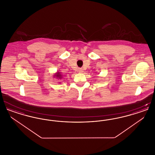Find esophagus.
I'll return each mask as SVG.
<instances>
[{"label":"esophagus","instance_id":"esophagus-1","mask_svg":"<svg viewBox=\"0 0 155 155\" xmlns=\"http://www.w3.org/2000/svg\"><path fill=\"white\" fill-rule=\"evenodd\" d=\"M78 71H79V73H82V72H83V70H82V68H79V69H78Z\"/></svg>","mask_w":155,"mask_h":155}]
</instances>
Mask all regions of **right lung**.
Wrapping results in <instances>:
<instances>
[{
	"label": "right lung",
	"mask_w": 155,
	"mask_h": 155,
	"mask_svg": "<svg viewBox=\"0 0 155 155\" xmlns=\"http://www.w3.org/2000/svg\"><path fill=\"white\" fill-rule=\"evenodd\" d=\"M54 77H55V78H58V79H61V78H62V75L60 74V73L58 72L57 73H56V74L54 75Z\"/></svg>",
	"instance_id": "add662e5"
}]
</instances>
